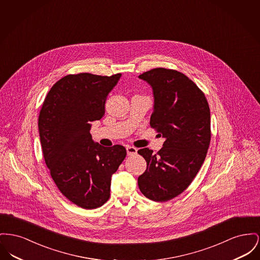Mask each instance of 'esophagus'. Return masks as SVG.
<instances>
[{"label": "esophagus", "instance_id": "esophagus-1", "mask_svg": "<svg viewBox=\"0 0 260 260\" xmlns=\"http://www.w3.org/2000/svg\"><path fill=\"white\" fill-rule=\"evenodd\" d=\"M126 153L127 155H136L138 153V149L134 146H126Z\"/></svg>", "mask_w": 260, "mask_h": 260}]
</instances>
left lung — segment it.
<instances>
[{
	"mask_svg": "<svg viewBox=\"0 0 260 260\" xmlns=\"http://www.w3.org/2000/svg\"><path fill=\"white\" fill-rule=\"evenodd\" d=\"M152 87L150 125L165 138L154 154L139 149L147 163L138 187L147 199L164 202L181 194L196 178L210 144V109L204 93L182 73L164 68L139 76Z\"/></svg>",
	"mask_w": 260,
	"mask_h": 260,
	"instance_id": "1",
	"label": "left lung"
}]
</instances>
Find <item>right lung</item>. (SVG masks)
Here are the masks:
<instances>
[{
    "label": "right lung",
    "mask_w": 260,
    "mask_h": 260,
    "mask_svg": "<svg viewBox=\"0 0 260 260\" xmlns=\"http://www.w3.org/2000/svg\"><path fill=\"white\" fill-rule=\"evenodd\" d=\"M121 76H66L48 92L39 114L42 152L51 177L67 199L84 209L107 201L111 177L126 155L122 145L104 147L90 135L92 122L103 118L108 94Z\"/></svg>",
    "instance_id": "add662e5"
}]
</instances>
